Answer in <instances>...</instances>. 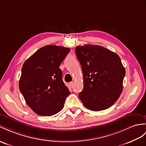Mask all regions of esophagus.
Listing matches in <instances>:
<instances>
[{"mask_svg":"<svg viewBox=\"0 0 146 146\" xmlns=\"http://www.w3.org/2000/svg\"><path fill=\"white\" fill-rule=\"evenodd\" d=\"M69 86L70 88H72L74 87V82H70L69 84Z\"/></svg>","mask_w":146,"mask_h":146,"instance_id":"1","label":"esophagus"}]
</instances>
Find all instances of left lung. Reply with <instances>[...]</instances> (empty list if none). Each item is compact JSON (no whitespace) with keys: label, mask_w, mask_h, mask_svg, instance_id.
Segmentation results:
<instances>
[{"label":"left lung","mask_w":146,"mask_h":146,"mask_svg":"<svg viewBox=\"0 0 146 146\" xmlns=\"http://www.w3.org/2000/svg\"><path fill=\"white\" fill-rule=\"evenodd\" d=\"M76 54L84 78L80 100L92 111L110 108L123 91L126 71L119 56L103 46L91 44L77 46Z\"/></svg>","instance_id":"obj_1"}]
</instances>
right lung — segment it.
Returning a JSON list of instances; mask_svg holds the SVG:
<instances>
[{"mask_svg": "<svg viewBox=\"0 0 146 146\" xmlns=\"http://www.w3.org/2000/svg\"><path fill=\"white\" fill-rule=\"evenodd\" d=\"M69 48L48 45L39 49L24 62L20 91L29 107L41 116H52L64 107L70 92L62 81L59 66Z\"/></svg>", "mask_w": 146, "mask_h": 146, "instance_id": "add662e5", "label": "right lung"}]
</instances>
